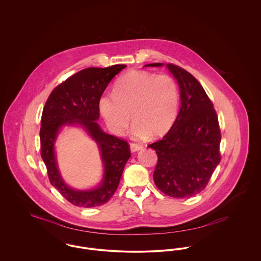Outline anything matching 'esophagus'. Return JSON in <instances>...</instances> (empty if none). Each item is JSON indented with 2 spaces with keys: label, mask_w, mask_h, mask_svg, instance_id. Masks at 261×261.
<instances>
[{
  "label": "esophagus",
  "mask_w": 261,
  "mask_h": 261,
  "mask_svg": "<svg viewBox=\"0 0 261 261\" xmlns=\"http://www.w3.org/2000/svg\"><path fill=\"white\" fill-rule=\"evenodd\" d=\"M143 149V147L141 145H138V144H130V151L132 152H136V151H139Z\"/></svg>",
  "instance_id": "obj_1"
}]
</instances>
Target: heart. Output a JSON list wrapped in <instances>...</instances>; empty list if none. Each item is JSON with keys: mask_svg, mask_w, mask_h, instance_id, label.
Listing matches in <instances>:
<instances>
[{"mask_svg": "<svg viewBox=\"0 0 261 261\" xmlns=\"http://www.w3.org/2000/svg\"><path fill=\"white\" fill-rule=\"evenodd\" d=\"M180 107V91L169 75L130 71L114 84L113 94L100 96L98 109L107 126L121 135L132 119L136 139L160 138L174 124Z\"/></svg>", "mask_w": 261, "mask_h": 261, "instance_id": "1", "label": "heart"}]
</instances>
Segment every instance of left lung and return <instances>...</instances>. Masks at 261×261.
Returning a JSON list of instances; mask_svg holds the SVG:
<instances>
[{
    "label": "left lung",
    "mask_w": 261,
    "mask_h": 261,
    "mask_svg": "<svg viewBox=\"0 0 261 261\" xmlns=\"http://www.w3.org/2000/svg\"><path fill=\"white\" fill-rule=\"evenodd\" d=\"M166 67L179 84L181 108L165 137L149 146L158 154L153 181L170 197L189 198L205 189L219 165L221 133L213 103L200 82L179 66Z\"/></svg>",
    "instance_id": "8db88e82"
}]
</instances>
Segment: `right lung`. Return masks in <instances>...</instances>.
<instances>
[{
    "label": "right lung",
    "mask_w": 261,
    "mask_h": 261,
    "mask_svg": "<svg viewBox=\"0 0 261 261\" xmlns=\"http://www.w3.org/2000/svg\"><path fill=\"white\" fill-rule=\"evenodd\" d=\"M125 67L126 65L117 64L107 68L83 69L59 84L45 103L40 128L41 156L51 185L75 206L90 208L107 203L117 189L124 166L130 158L128 144L105 133L96 121L99 118L100 96L112 78ZM66 125L82 127L98 145L104 165V176L95 188H71L61 176L55 142Z\"/></svg>",
    "instance_id": "add662e5"
}]
</instances>
